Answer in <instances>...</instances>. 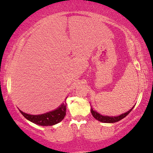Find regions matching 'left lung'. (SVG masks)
I'll list each match as a JSON object with an SVG mask.
<instances>
[{"label": "left lung", "mask_w": 153, "mask_h": 153, "mask_svg": "<svg viewBox=\"0 0 153 153\" xmlns=\"http://www.w3.org/2000/svg\"><path fill=\"white\" fill-rule=\"evenodd\" d=\"M133 108H134V107H133ZM133 108H131V109H130L128 111H127V112L124 113V114H121V115H120V116H117V117L103 116V115H101L100 114H99V113L96 112V111H93L92 108L91 109H90V111H91V114L93 116V117H94L96 120H97L100 121V122L102 123H113L118 122V121L121 120L123 119L124 117H126L127 115H128V114L132 111Z\"/></svg>", "instance_id": "obj_1"}]
</instances>
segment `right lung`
Returning <instances> with one entry per match:
<instances>
[{
    "instance_id": "obj_1",
    "label": "right lung",
    "mask_w": 153,
    "mask_h": 153,
    "mask_svg": "<svg viewBox=\"0 0 153 153\" xmlns=\"http://www.w3.org/2000/svg\"><path fill=\"white\" fill-rule=\"evenodd\" d=\"M19 111L27 120L33 123L43 126H53L60 123L65 117L66 112V103H63L56 110L39 115H31L24 113L21 110Z\"/></svg>"
}]
</instances>
